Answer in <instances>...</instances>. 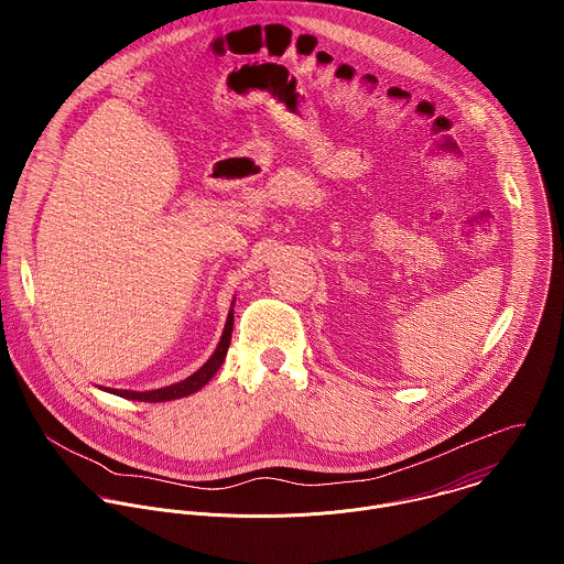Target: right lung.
<instances>
[{"instance_id": "add662e5", "label": "right lung", "mask_w": 564, "mask_h": 564, "mask_svg": "<svg viewBox=\"0 0 564 564\" xmlns=\"http://www.w3.org/2000/svg\"><path fill=\"white\" fill-rule=\"evenodd\" d=\"M235 306V304H232ZM232 325H235V313L230 308V315H228V322L224 327V334H221V340L217 345V349L213 351V356L193 373L188 376L186 380L177 382V384H171V387H164V389H156V391H119V389H104L112 395H119V398H126V400H134V402H169V400H180V398H186V395H193L197 393L202 387H206L213 376L219 371V367L224 365L226 360V354H228V347H230V338H232Z\"/></svg>"}]
</instances>
